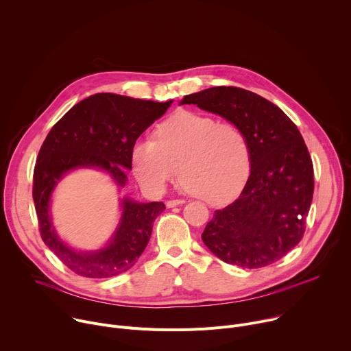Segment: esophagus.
<instances>
[{
    "instance_id": "34e87169",
    "label": "esophagus",
    "mask_w": 351,
    "mask_h": 351,
    "mask_svg": "<svg viewBox=\"0 0 351 351\" xmlns=\"http://www.w3.org/2000/svg\"><path fill=\"white\" fill-rule=\"evenodd\" d=\"M186 202L183 198H178V199H168L167 202V207L168 208H173V207H176V206H182V204H184Z\"/></svg>"
}]
</instances>
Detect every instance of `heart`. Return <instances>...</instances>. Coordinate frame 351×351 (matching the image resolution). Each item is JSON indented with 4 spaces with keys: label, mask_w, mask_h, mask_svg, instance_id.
I'll use <instances>...</instances> for the list:
<instances>
[{
    "label": "heart",
    "mask_w": 351,
    "mask_h": 351,
    "mask_svg": "<svg viewBox=\"0 0 351 351\" xmlns=\"http://www.w3.org/2000/svg\"><path fill=\"white\" fill-rule=\"evenodd\" d=\"M133 165L147 189H162L180 169V180L191 195L221 204L245 182L252 148L237 123L180 111L158 126L156 138L145 137L134 144Z\"/></svg>",
    "instance_id": "obj_1"
}]
</instances>
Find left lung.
<instances>
[{
	"mask_svg": "<svg viewBox=\"0 0 351 351\" xmlns=\"http://www.w3.org/2000/svg\"><path fill=\"white\" fill-rule=\"evenodd\" d=\"M180 104L218 114L245 132L252 169L240 195L214 213L202 239L223 263L263 268L285 257L306 232L314 168L302 133L264 97L218 86L184 95Z\"/></svg>",
	"mask_w": 351,
	"mask_h": 351,
	"instance_id": "left-lung-1",
	"label": "left lung"
}]
</instances>
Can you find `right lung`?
Returning a JSON list of instances; mask_svg holds the SVG:
<instances>
[{
    "label": "right lung",
    "instance_id": "1",
    "mask_svg": "<svg viewBox=\"0 0 351 351\" xmlns=\"http://www.w3.org/2000/svg\"><path fill=\"white\" fill-rule=\"evenodd\" d=\"M171 101L157 103L112 93H97L73 106L47 134L33 172V199L43 241L75 274L111 278L130 269L153 232L164 203L141 204L125 198L122 219L112 241L95 253H77L64 244L49 218V198L58 180L75 168L107 171L123 187L132 169L138 136L161 118Z\"/></svg>",
    "mask_w": 351,
    "mask_h": 351
}]
</instances>
